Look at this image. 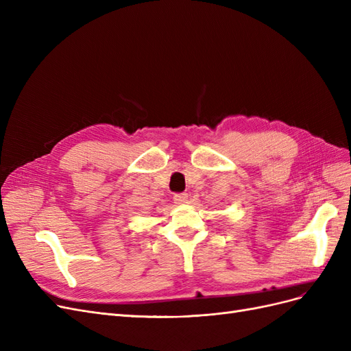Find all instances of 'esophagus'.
<instances>
[{
  "instance_id": "1",
  "label": "esophagus",
  "mask_w": 351,
  "mask_h": 351,
  "mask_svg": "<svg viewBox=\"0 0 351 351\" xmlns=\"http://www.w3.org/2000/svg\"><path fill=\"white\" fill-rule=\"evenodd\" d=\"M174 202L177 205H184L187 204V195L186 193H178V195H174Z\"/></svg>"
}]
</instances>
